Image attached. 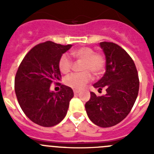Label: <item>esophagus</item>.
Returning <instances> with one entry per match:
<instances>
[{"instance_id":"obj_1","label":"esophagus","mask_w":154,"mask_h":154,"mask_svg":"<svg viewBox=\"0 0 154 154\" xmlns=\"http://www.w3.org/2000/svg\"><path fill=\"white\" fill-rule=\"evenodd\" d=\"M79 92H80L79 90H76V89H75V90H74V94H75V95H76V94L79 93Z\"/></svg>"}]
</instances>
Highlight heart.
<instances>
[{"label":"heart","instance_id":"b5f03b06","mask_svg":"<svg viewBox=\"0 0 154 154\" xmlns=\"http://www.w3.org/2000/svg\"><path fill=\"white\" fill-rule=\"evenodd\" d=\"M72 56L83 62L81 70L82 72L73 73L65 79V83L68 86L80 89L92 79V75L99 76L103 74L106 68V58L101 53H95L92 48L81 47L71 52ZM58 67L63 74H67L72 69V62L66 55H62L58 61Z\"/></svg>","mask_w":154,"mask_h":154}]
</instances>
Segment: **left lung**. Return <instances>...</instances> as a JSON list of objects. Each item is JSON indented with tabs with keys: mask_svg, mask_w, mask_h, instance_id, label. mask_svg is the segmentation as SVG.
<instances>
[{
	"mask_svg": "<svg viewBox=\"0 0 154 154\" xmlns=\"http://www.w3.org/2000/svg\"><path fill=\"white\" fill-rule=\"evenodd\" d=\"M106 55V72L93 86L106 94L91 97L85 103L87 115L100 127H110L120 123L130 113L138 96V73L134 62L123 48L112 42L99 44Z\"/></svg>",
	"mask_w": 154,
	"mask_h": 154,
	"instance_id": "left-lung-1",
	"label": "left lung"
}]
</instances>
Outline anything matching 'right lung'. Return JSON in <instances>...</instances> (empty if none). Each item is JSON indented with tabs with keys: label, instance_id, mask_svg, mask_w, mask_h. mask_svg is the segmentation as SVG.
Here are the masks:
<instances>
[{
	"label": "right lung",
	"instance_id": "add662e5",
	"mask_svg": "<svg viewBox=\"0 0 154 154\" xmlns=\"http://www.w3.org/2000/svg\"><path fill=\"white\" fill-rule=\"evenodd\" d=\"M72 45H62L52 42L32 48L19 65L14 79L17 101L24 114L36 124L54 126L65 118L72 89L58 82L61 80L58 61ZM52 82L61 85L58 93L50 91Z\"/></svg>",
	"mask_w": 154,
	"mask_h": 154
}]
</instances>
